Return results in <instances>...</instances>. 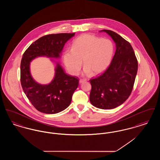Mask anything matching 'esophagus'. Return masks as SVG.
<instances>
[{"label":"esophagus","instance_id":"esophagus-1","mask_svg":"<svg viewBox=\"0 0 160 160\" xmlns=\"http://www.w3.org/2000/svg\"><path fill=\"white\" fill-rule=\"evenodd\" d=\"M84 82H85V80H79V83H84Z\"/></svg>","mask_w":160,"mask_h":160}]
</instances>
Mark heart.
Here are the masks:
<instances>
[{"instance_id": "obj_1", "label": "heart", "mask_w": 160, "mask_h": 160, "mask_svg": "<svg viewBox=\"0 0 160 160\" xmlns=\"http://www.w3.org/2000/svg\"><path fill=\"white\" fill-rule=\"evenodd\" d=\"M114 54V45L108 39L91 34H83L74 40L72 48H67L63 61L69 72L74 76L80 71L83 61V74L97 76L109 67Z\"/></svg>"}]
</instances>
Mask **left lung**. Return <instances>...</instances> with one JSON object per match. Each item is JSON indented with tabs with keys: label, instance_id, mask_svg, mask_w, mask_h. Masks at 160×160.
<instances>
[{
	"label": "left lung",
	"instance_id": "obj_1",
	"mask_svg": "<svg viewBox=\"0 0 160 160\" xmlns=\"http://www.w3.org/2000/svg\"><path fill=\"white\" fill-rule=\"evenodd\" d=\"M116 44V52L106 71L90 80L92 89L89 100L97 108L113 109L129 97L137 75L138 63L131 44L113 31L102 30Z\"/></svg>",
	"mask_w": 160,
	"mask_h": 160
}]
</instances>
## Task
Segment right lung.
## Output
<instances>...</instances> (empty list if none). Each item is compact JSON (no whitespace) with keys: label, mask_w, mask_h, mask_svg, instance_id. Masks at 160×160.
Here are the masks:
<instances>
[{"label":"right lung","mask_w":160,"mask_h":160,"mask_svg":"<svg viewBox=\"0 0 160 160\" xmlns=\"http://www.w3.org/2000/svg\"><path fill=\"white\" fill-rule=\"evenodd\" d=\"M74 35L75 33L45 35L32 43L23 54L20 65L22 86L32 104L40 112L56 114L66 109L78 88V79L67 74L60 63L56 62L51 82L39 83L31 74V62L39 57L60 58L65 43Z\"/></svg>","instance_id":"right-lung-1"}]
</instances>
